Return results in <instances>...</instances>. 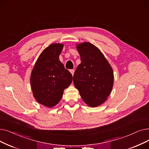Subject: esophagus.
<instances>
[{"instance_id":"34e87169","label":"esophagus","mask_w":149,"mask_h":149,"mask_svg":"<svg viewBox=\"0 0 149 149\" xmlns=\"http://www.w3.org/2000/svg\"><path fill=\"white\" fill-rule=\"evenodd\" d=\"M74 71H75L74 69H70V72L71 74H72V75H73L74 74Z\"/></svg>"}]
</instances>
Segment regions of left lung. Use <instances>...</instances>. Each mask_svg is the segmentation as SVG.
<instances>
[{"label":"left lung","instance_id":"8db88e82","mask_svg":"<svg viewBox=\"0 0 149 149\" xmlns=\"http://www.w3.org/2000/svg\"><path fill=\"white\" fill-rule=\"evenodd\" d=\"M81 63L77 68L73 81L83 100L95 107L107 99L113 86V71L100 50L89 42L77 45Z\"/></svg>","mask_w":149,"mask_h":149}]
</instances>
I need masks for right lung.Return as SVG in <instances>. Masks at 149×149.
Instances as JSON below:
<instances>
[{
    "mask_svg": "<svg viewBox=\"0 0 149 149\" xmlns=\"http://www.w3.org/2000/svg\"><path fill=\"white\" fill-rule=\"evenodd\" d=\"M63 47L61 44H52L45 49L31 74V87L35 98L49 108L60 101L64 90L72 81V74L59 60Z\"/></svg>",
    "mask_w": 149,
    "mask_h": 149,
    "instance_id": "add662e5",
    "label": "right lung"
}]
</instances>
